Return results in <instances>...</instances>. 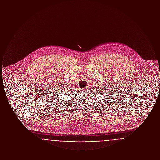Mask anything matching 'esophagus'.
I'll use <instances>...</instances> for the list:
<instances>
[{
	"label": "esophagus",
	"mask_w": 160,
	"mask_h": 160,
	"mask_svg": "<svg viewBox=\"0 0 160 160\" xmlns=\"http://www.w3.org/2000/svg\"><path fill=\"white\" fill-rule=\"evenodd\" d=\"M87 90H88V89H87V88H84V92H86V91H87Z\"/></svg>",
	"instance_id": "esophagus-1"
}]
</instances>
